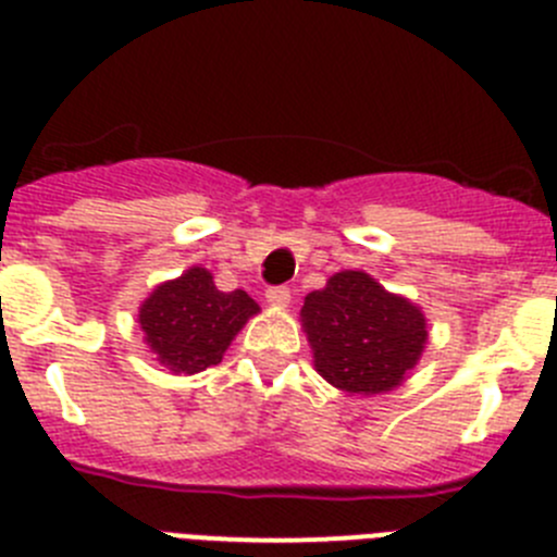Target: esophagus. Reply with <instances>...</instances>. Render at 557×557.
<instances>
[{"instance_id":"1","label":"esophagus","mask_w":557,"mask_h":557,"mask_svg":"<svg viewBox=\"0 0 557 557\" xmlns=\"http://www.w3.org/2000/svg\"><path fill=\"white\" fill-rule=\"evenodd\" d=\"M264 298H268L270 307L284 309L289 304V289L287 287H270L268 293H264Z\"/></svg>"}]
</instances>
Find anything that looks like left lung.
I'll use <instances>...</instances> for the list:
<instances>
[{
  "label": "left lung",
  "mask_w": 557,
  "mask_h": 557,
  "mask_svg": "<svg viewBox=\"0 0 557 557\" xmlns=\"http://www.w3.org/2000/svg\"><path fill=\"white\" fill-rule=\"evenodd\" d=\"M301 329L314 371L348 396L396 391L430 343L418 304L391 293L366 270H339L304 298Z\"/></svg>",
  "instance_id": "1"
}]
</instances>
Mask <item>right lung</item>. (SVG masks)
I'll return each instance as SVG.
<instances>
[{
    "mask_svg": "<svg viewBox=\"0 0 557 557\" xmlns=\"http://www.w3.org/2000/svg\"><path fill=\"white\" fill-rule=\"evenodd\" d=\"M259 314L245 289L223 293L211 270H189L152 287L139 307V326L150 354L172 373H200L223 362L231 339Z\"/></svg>",
    "mask_w": 557,
    "mask_h": 557,
    "instance_id": "1",
    "label": "right lung"
}]
</instances>
